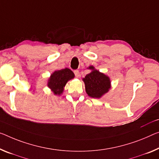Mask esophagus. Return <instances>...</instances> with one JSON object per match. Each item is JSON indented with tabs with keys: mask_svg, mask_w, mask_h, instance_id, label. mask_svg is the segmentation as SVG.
Here are the masks:
<instances>
[{
	"mask_svg": "<svg viewBox=\"0 0 159 159\" xmlns=\"http://www.w3.org/2000/svg\"><path fill=\"white\" fill-rule=\"evenodd\" d=\"M74 73H75V76H76V77H80L79 70H75Z\"/></svg>",
	"mask_w": 159,
	"mask_h": 159,
	"instance_id": "obj_1",
	"label": "esophagus"
}]
</instances>
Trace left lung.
<instances>
[{
    "mask_svg": "<svg viewBox=\"0 0 159 159\" xmlns=\"http://www.w3.org/2000/svg\"><path fill=\"white\" fill-rule=\"evenodd\" d=\"M87 69L91 70V72L82 79L85 85V91L90 97L101 98L111 89L110 78L95 69L92 65L89 66Z\"/></svg>",
    "mask_w": 159,
    "mask_h": 159,
    "instance_id": "obj_1",
    "label": "left lung"
}]
</instances>
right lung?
I'll return each instance as SVG.
<instances>
[{
    "mask_svg": "<svg viewBox=\"0 0 159 159\" xmlns=\"http://www.w3.org/2000/svg\"><path fill=\"white\" fill-rule=\"evenodd\" d=\"M75 77V74L68 68L55 70L51 74L48 81V87L55 95H61L68 81Z\"/></svg>",
    "mask_w": 159,
    "mask_h": 159,
    "instance_id": "add662e5",
    "label": "right lung"
}]
</instances>
